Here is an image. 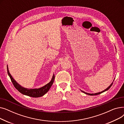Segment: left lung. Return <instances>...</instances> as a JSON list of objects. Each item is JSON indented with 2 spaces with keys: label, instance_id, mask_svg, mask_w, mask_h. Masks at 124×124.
Listing matches in <instances>:
<instances>
[{
  "label": "left lung",
  "instance_id": "left-lung-1",
  "mask_svg": "<svg viewBox=\"0 0 124 124\" xmlns=\"http://www.w3.org/2000/svg\"><path fill=\"white\" fill-rule=\"evenodd\" d=\"M113 82H112V83H111V84H110V85L107 88H106V89H105L103 91H102V92H100V93H85V92H83V91H82V90H81V92H82V93H85V94H88V95H98V94H101V93H103V92H106V91L108 90V89L110 88V87L112 86V85H113Z\"/></svg>",
  "mask_w": 124,
  "mask_h": 124
}]
</instances>
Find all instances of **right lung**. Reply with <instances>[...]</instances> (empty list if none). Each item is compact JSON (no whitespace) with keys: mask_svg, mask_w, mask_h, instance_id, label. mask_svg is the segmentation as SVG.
I'll return each mask as SVG.
<instances>
[{"mask_svg":"<svg viewBox=\"0 0 124 124\" xmlns=\"http://www.w3.org/2000/svg\"><path fill=\"white\" fill-rule=\"evenodd\" d=\"M7 70H8V73L10 77L12 83H13V84H14L15 88L18 91V92L24 95H28L32 97H41L46 93L48 92L50 88H51L52 84H53L54 81V79H55V75L53 74L51 80L50 81V82H49L45 86L39 88H35V89L25 88L21 86L17 82H16V81L14 78H13V77H12V76L11 75V74L9 72L8 66H7Z\"/></svg>","mask_w":124,"mask_h":124,"instance_id":"add662e5","label":"right lung"}]
</instances>
